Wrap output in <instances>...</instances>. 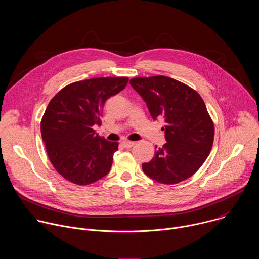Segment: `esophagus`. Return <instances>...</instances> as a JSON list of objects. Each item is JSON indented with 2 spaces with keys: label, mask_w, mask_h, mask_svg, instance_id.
Listing matches in <instances>:
<instances>
[{
  "label": "esophagus",
  "mask_w": 259,
  "mask_h": 259,
  "mask_svg": "<svg viewBox=\"0 0 259 259\" xmlns=\"http://www.w3.org/2000/svg\"><path fill=\"white\" fill-rule=\"evenodd\" d=\"M134 144H135V142H133V141H124L123 142V146L126 147V149H130V147H132Z\"/></svg>",
  "instance_id": "obj_1"
}]
</instances>
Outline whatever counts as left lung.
<instances>
[{
	"instance_id": "obj_1",
	"label": "left lung",
	"mask_w": 259,
	"mask_h": 259,
	"mask_svg": "<svg viewBox=\"0 0 259 259\" xmlns=\"http://www.w3.org/2000/svg\"><path fill=\"white\" fill-rule=\"evenodd\" d=\"M130 84L153 119L165 121L167 142L142 164L143 172L164 184L190 178L206 161L214 140V124L203 98L192 87L165 76L137 77Z\"/></svg>"
}]
</instances>
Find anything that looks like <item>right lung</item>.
<instances>
[{
	"instance_id": "right-lung-1",
	"label": "right lung",
	"mask_w": 259,
	"mask_h": 259,
	"mask_svg": "<svg viewBox=\"0 0 259 259\" xmlns=\"http://www.w3.org/2000/svg\"><path fill=\"white\" fill-rule=\"evenodd\" d=\"M127 77L93 78L63 87L50 100L41 121L46 152L55 170L78 186L105 176L119 143L98 136L105 101L122 91Z\"/></svg>"
}]
</instances>
